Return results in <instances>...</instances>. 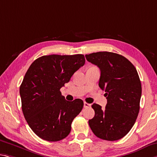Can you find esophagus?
I'll return each mask as SVG.
<instances>
[{
	"label": "esophagus",
	"mask_w": 157,
	"mask_h": 157,
	"mask_svg": "<svg viewBox=\"0 0 157 157\" xmlns=\"http://www.w3.org/2000/svg\"><path fill=\"white\" fill-rule=\"evenodd\" d=\"M84 108H91V104H89V103H86V102H84Z\"/></svg>",
	"instance_id": "esophagus-1"
}]
</instances>
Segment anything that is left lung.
I'll return each mask as SVG.
<instances>
[{
	"instance_id": "1",
	"label": "left lung",
	"mask_w": 157,
	"mask_h": 157,
	"mask_svg": "<svg viewBox=\"0 0 157 157\" xmlns=\"http://www.w3.org/2000/svg\"><path fill=\"white\" fill-rule=\"evenodd\" d=\"M86 60L100 68L98 85L105 90L107 105L104 110L96 103L89 120L94 135L103 140L122 138L133 127L140 110L141 82L132 63L120 54L98 52L85 55Z\"/></svg>"
}]
</instances>
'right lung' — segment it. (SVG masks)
<instances>
[{
	"mask_svg": "<svg viewBox=\"0 0 157 157\" xmlns=\"http://www.w3.org/2000/svg\"><path fill=\"white\" fill-rule=\"evenodd\" d=\"M85 63L83 54L43 56L25 74L19 89L24 116L32 131L49 142L68 136L71 124L82 110V100L68 101L60 89Z\"/></svg>",
	"mask_w": 157,
	"mask_h": 157,
	"instance_id": "1",
	"label": "right lung"
}]
</instances>
